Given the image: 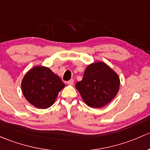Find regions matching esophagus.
I'll list each match as a JSON object with an SVG mask.
<instances>
[{"label": "esophagus", "instance_id": "1", "mask_svg": "<svg viewBox=\"0 0 150 150\" xmlns=\"http://www.w3.org/2000/svg\"><path fill=\"white\" fill-rule=\"evenodd\" d=\"M67 83L68 85H70V86H72V85L74 84V80L72 79H71V80H69V81H67Z\"/></svg>", "mask_w": 150, "mask_h": 150}]
</instances>
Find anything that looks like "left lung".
I'll use <instances>...</instances> for the list:
<instances>
[{
    "label": "left lung",
    "mask_w": 150,
    "mask_h": 150,
    "mask_svg": "<svg viewBox=\"0 0 150 150\" xmlns=\"http://www.w3.org/2000/svg\"><path fill=\"white\" fill-rule=\"evenodd\" d=\"M119 86L117 73L100 61L86 67L83 80L75 84V88L88 106L101 108L114 98Z\"/></svg>",
    "instance_id": "8db88e82"
}]
</instances>
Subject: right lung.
I'll list each match as a JSON object with an SVG mask.
<instances>
[{
    "instance_id": "right-lung-1",
    "label": "right lung",
    "mask_w": 150,
    "mask_h": 150,
    "mask_svg": "<svg viewBox=\"0 0 150 150\" xmlns=\"http://www.w3.org/2000/svg\"><path fill=\"white\" fill-rule=\"evenodd\" d=\"M64 86L59 76L44 66L31 68L21 82L22 93L28 102L42 109L54 104L58 93Z\"/></svg>"
}]
</instances>
